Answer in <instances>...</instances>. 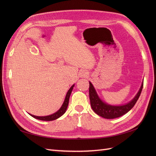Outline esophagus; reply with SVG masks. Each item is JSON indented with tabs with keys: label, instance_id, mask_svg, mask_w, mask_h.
Listing matches in <instances>:
<instances>
[{
	"label": "esophagus",
	"instance_id": "1",
	"mask_svg": "<svg viewBox=\"0 0 156 156\" xmlns=\"http://www.w3.org/2000/svg\"><path fill=\"white\" fill-rule=\"evenodd\" d=\"M88 75V73L87 72V71H85V70H83V71H82L81 73V77H87Z\"/></svg>",
	"mask_w": 156,
	"mask_h": 156
}]
</instances>
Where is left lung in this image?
Wrapping results in <instances>:
<instances>
[{
  "label": "left lung",
  "instance_id": "8db88e82",
  "mask_svg": "<svg viewBox=\"0 0 156 156\" xmlns=\"http://www.w3.org/2000/svg\"><path fill=\"white\" fill-rule=\"evenodd\" d=\"M89 97L92 110L99 116L107 119H113L119 118L129 112L133 107L136 101L138 100L143 87V83L138 93L136 94V95L133 100L129 103L123 105L114 106L108 105L107 103L103 102L98 96L92 84L90 82H89Z\"/></svg>",
  "mask_w": 156,
  "mask_h": 156
}]
</instances>
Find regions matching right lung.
<instances>
[{
    "mask_svg": "<svg viewBox=\"0 0 156 156\" xmlns=\"http://www.w3.org/2000/svg\"><path fill=\"white\" fill-rule=\"evenodd\" d=\"M73 87H74V84L69 89V90L68 91V92L66 94V96L65 100H64V101L63 103L62 107H60V108L57 112L53 113V115H51L49 116H34V115H32L30 114H29V115L31 116H32L33 118H34V119H38L40 120H44V121H51V120H54L58 119L59 117L62 116L64 114L66 111V109H67V107L68 106V103H69V96L71 95V93H72Z\"/></svg>",
    "mask_w": 156,
    "mask_h": 156,
    "instance_id": "add662e5",
    "label": "right lung"
}]
</instances>
